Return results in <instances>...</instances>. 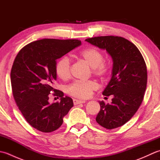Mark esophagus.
Here are the masks:
<instances>
[{"label":"esophagus","mask_w":160,"mask_h":160,"mask_svg":"<svg viewBox=\"0 0 160 160\" xmlns=\"http://www.w3.org/2000/svg\"><path fill=\"white\" fill-rule=\"evenodd\" d=\"M74 105H77L78 104H81V103H84L85 102V100H76V99H73V100Z\"/></svg>","instance_id":"esophagus-1"}]
</instances>
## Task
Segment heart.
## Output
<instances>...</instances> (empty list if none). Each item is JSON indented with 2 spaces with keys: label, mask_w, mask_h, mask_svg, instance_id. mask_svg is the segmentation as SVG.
Masks as SVG:
<instances>
[{
  "label": "heart",
  "mask_w": 160,
  "mask_h": 160,
  "mask_svg": "<svg viewBox=\"0 0 160 160\" xmlns=\"http://www.w3.org/2000/svg\"><path fill=\"white\" fill-rule=\"evenodd\" d=\"M79 58L92 68L95 76L104 78L108 71V67L104 60V54L95 47H88L79 53ZM56 73L58 77L62 80L69 79L71 76V62L69 58H62L56 64ZM96 84L93 81H76L67 88V92L70 96L82 98H89L92 91L96 89Z\"/></svg>",
  "instance_id": "1"
}]
</instances>
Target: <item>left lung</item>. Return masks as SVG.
<instances>
[{
    "mask_svg": "<svg viewBox=\"0 0 160 160\" xmlns=\"http://www.w3.org/2000/svg\"><path fill=\"white\" fill-rule=\"evenodd\" d=\"M85 41L106 49L113 60L111 80L102 92L113 99L111 104L99 102L96 120L105 128L120 127L130 120L144 99L147 84L144 58L133 43L120 36H98Z\"/></svg>",
    "mask_w": 160,
    "mask_h": 160,
    "instance_id": "8db88e82",
    "label": "left lung"
}]
</instances>
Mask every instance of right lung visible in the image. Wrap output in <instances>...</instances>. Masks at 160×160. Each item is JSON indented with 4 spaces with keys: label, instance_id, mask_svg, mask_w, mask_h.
Returning <instances> with one entry per match:
<instances>
[{
    "label": "right lung",
    "instance_id": "1",
    "mask_svg": "<svg viewBox=\"0 0 160 160\" xmlns=\"http://www.w3.org/2000/svg\"><path fill=\"white\" fill-rule=\"evenodd\" d=\"M81 45L78 40L42 39L30 42L17 54L11 70L12 93L19 110L32 127L43 132L57 130L73 107L70 97L53 88L56 60ZM61 98L48 102V95Z\"/></svg>",
    "mask_w": 160,
    "mask_h": 160
}]
</instances>
